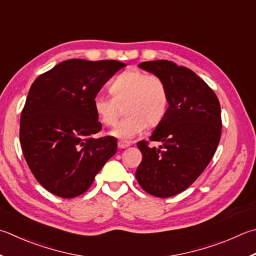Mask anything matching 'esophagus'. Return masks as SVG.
<instances>
[{
  "instance_id": "34e87169",
  "label": "esophagus",
  "mask_w": 256,
  "mask_h": 256,
  "mask_svg": "<svg viewBox=\"0 0 256 256\" xmlns=\"http://www.w3.org/2000/svg\"><path fill=\"white\" fill-rule=\"evenodd\" d=\"M130 146H131V143L128 142V141H118V146L120 148H126Z\"/></svg>"
}]
</instances>
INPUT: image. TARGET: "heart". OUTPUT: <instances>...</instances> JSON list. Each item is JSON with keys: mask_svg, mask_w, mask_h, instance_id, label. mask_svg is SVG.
<instances>
[{"mask_svg": "<svg viewBox=\"0 0 256 256\" xmlns=\"http://www.w3.org/2000/svg\"><path fill=\"white\" fill-rule=\"evenodd\" d=\"M113 97L98 95L94 98L95 113L106 126L115 124L120 106H125L128 116L112 130L113 136L130 140L140 134L148 124H159L169 105L164 82L156 75H148L138 69H128L115 78L110 86Z\"/></svg>", "mask_w": 256, "mask_h": 256, "instance_id": "heart-1", "label": "heart"}]
</instances>
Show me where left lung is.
<instances>
[{
    "instance_id": "obj_1",
    "label": "left lung",
    "mask_w": 256,
    "mask_h": 256,
    "mask_svg": "<svg viewBox=\"0 0 256 256\" xmlns=\"http://www.w3.org/2000/svg\"><path fill=\"white\" fill-rule=\"evenodd\" d=\"M138 67L164 82L169 108L150 136L161 146L138 143L142 161L136 178L152 196L172 197L194 182L215 154L222 134L220 100L200 77L172 62L153 60Z\"/></svg>"
}]
</instances>
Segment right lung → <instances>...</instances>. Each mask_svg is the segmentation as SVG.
Segmentation results:
<instances>
[{
	"label": "right lung",
	"instance_id": "obj_1",
	"mask_svg": "<svg viewBox=\"0 0 256 256\" xmlns=\"http://www.w3.org/2000/svg\"><path fill=\"white\" fill-rule=\"evenodd\" d=\"M125 66L116 60L69 59L32 84L21 113L20 142L31 172L51 194L80 196L116 153L115 138H94L102 124L92 102Z\"/></svg>",
	"mask_w": 256,
	"mask_h": 256
}]
</instances>
